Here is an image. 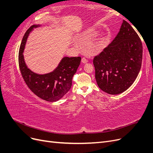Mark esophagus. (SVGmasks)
<instances>
[{"label":"esophagus","mask_w":153,"mask_h":153,"mask_svg":"<svg viewBox=\"0 0 153 153\" xmlns=\"http://www.w3.org/2000/svg\"><path fill=\"white\" fill-rule=\"evenodd\" d=\"M87 62H88V61H87V60L85 58L83 57V58L82 59V63H84V64H86Z\"/></svg>","instance_id":"1"}]
</instances>
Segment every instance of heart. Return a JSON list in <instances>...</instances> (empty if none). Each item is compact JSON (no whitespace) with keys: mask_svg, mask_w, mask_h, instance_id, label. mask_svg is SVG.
<instances>
[{"mask_svg":"<svg viewBox=\"0 0 153 153\" xmlns=\"http://www.w3.org/2000/svg\"><path fill=\"white\" fill-rule=\"evenodd\" d=\"M86 34H87V35H93L94 34V32H92L91 30H87V32H86Z\"/></svg>","mask_w":153,"mask_h":153,"instance_id":"1","label":"heart"}]
</instances>
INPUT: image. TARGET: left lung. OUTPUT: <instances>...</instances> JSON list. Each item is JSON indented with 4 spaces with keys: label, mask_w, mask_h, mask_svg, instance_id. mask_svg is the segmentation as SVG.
<instances>
[{
    "label": "left lung",
    "mask_w": 153,
    "mask_h": 153,
    "mask_svg": "<svg viewBox=\"0 0 153 153\" xmlns=\"http://www.w3.org/2000/svg\"><path fill=\"white\" fill-rule=\"evenodd\" d=\"M142 51L137 32L123 20L112 43L93 60L95 78L100 89L112 95L126 91L140 72Z\"/></svg>",
    "instance_id": "left-lung-1"
}]
</instances>
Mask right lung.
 Returning a JSON list of instances; mask_svg holds the SVG:
<instances>
[{
    "label": "right lung",
    "instance_id": "right-lung-1",
    "mask_svg": "<svg viewBox=\"0 0 153 153\" xmlns=\"http://www.w3.org/2000/svg\"><path fill=\"white\" fill-rule=\"evenodd\" d=\"M41 25H33L27 30L20 45L18 62L23 78L29 89L39 98L50 102L61 100L70 90L72 78L79 66L81 58L64 57L57 67L48 73L38 74L31 71L25 64L24 53L27 38L34 29Z\"/></svg>",
    "mask_w": 153,
    "mask_h": 153
}]
</instances>
